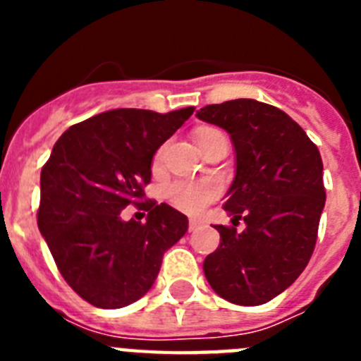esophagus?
I'll return each instance as SVG.
<instances>
[{
    "label": "esophagus",
    "instance_id": "esophagus-1",
    "mask_svg": "<svg viewBox=\"0 0 361 361\" xmlns=\"http://www.w3.org/2000/svg\"><path fill=\"white\" fill-rule=\"evenodd\" d=\"M200 226H202V222H200V220L191 219V220H190V224H188V229H190V231H197V229H199Z\"/></svg>",
    "mask_w": 361,
    "mask_h": 361
}]
</instances>
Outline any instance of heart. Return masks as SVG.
<instances>
[{
  "label": "heart",
  "instance_id": "b5f03b06",
  "mask_svg": "<svg viewBox=\"0 0 361 361\" xmlns=\"http://www.w3.org/2000/svg\"><path fill=\"white\" fill-rule=\"evenodd\" d=\"M219 133L216 130H202L197 141ZM166 197L175 208L190 215H199L208 208L213 200L220 197V184L213 178H199V180H175L166 188Z\"/></svg>",
  "mask_w": 361,
  "mask_h": 361
}]
</instances>
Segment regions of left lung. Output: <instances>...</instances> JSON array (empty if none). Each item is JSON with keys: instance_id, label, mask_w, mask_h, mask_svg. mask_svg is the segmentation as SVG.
Returning a JSON list of instances; mask_svg holds the SVG:
<instances>
[{"instance_id": "8db88e82", "label": "left lung", "mask_w": 361, "mask_h": 361, "mask_svg": "<svg viewBox=\"0 0 361 361\" xmlns=\"http://www.w3.org/2000/svg\"><path fill=\"white\" fill-rule=\"evenodd\" d=\"M197 117L224 128L237 153L224 202L233 226H215L220 244L204 260V275L231 304H266L314 251L325 206L320 152L286 111L255 99L208 104ZM240 219L246 228L237 232Z\"/></svg>"}]
</instances>
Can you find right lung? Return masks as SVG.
Instances as JSON below:
<instances>
[{"label": "right lung", "mask_w": 361, "mask_h": 361, "mask_svg": "<svg viewBox=\"0 0 361 361\" xmlns=\"http://www.w3.org/2000/svg\"><path fill=\"white\" fill-rule=\"evenodd\" d=\"M195 108L157 114L119 108L73 124L41 170L37 226L70 288L101 309L148 293L162 255L188 231V216L146 199L152 159ZM133 203L145 225L120 219Z\"/></svg>", "instance_id": "1"}]
</instances>
